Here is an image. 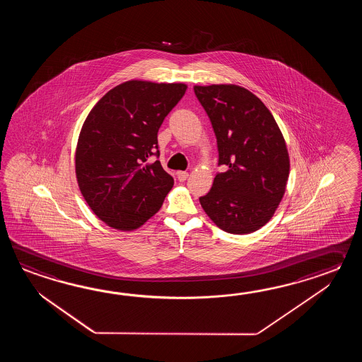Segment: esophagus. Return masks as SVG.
<instances>
[{
  "label": "esophagus",
  "instance_id": "1",
  "mask_svg": "<svg viewBox=\"0 0 362 362\" xmlns=\"http://www.w3.org/2000/svg\"><path fill=\"white\" fill-rule=\"evenodd\" d=\"M189 177V173L187 172H185V170H180L177 172V178L180 182H184L186 181V178Z\"/></svg>",
  "mask_w": 362,
  "mask_h": 362
}]
</instances>
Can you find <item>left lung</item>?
<instances>
[{
	"label": "left lung",
	"instance_id": "8db88e82",
	"mask_svg": "<svg viewBox=\"0 0 362 362\" xmlns=\"http://www.w3.org/2000/svg\"><path fill=\"white\" fill-rule=\"evenodd\" d=\"M217 139L218 165L204 212L231 234L259 230L274 215L285 194L290 159L285 139L269 110L238 85L194 86Z\"/></svg>",
	"mask_w": 362,
	"mask_h": 362
}]
</instances>
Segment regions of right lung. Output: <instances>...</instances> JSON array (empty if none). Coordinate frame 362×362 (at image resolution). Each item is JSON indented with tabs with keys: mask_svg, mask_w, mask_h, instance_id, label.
<instances>
[{
	"mask_svg": "<svg viewBox=\"0 0 362 362\" xmlns=\"http://www.w3.org/2000/svg\"><path fill=\"white\" fill-rule=\"evenodd\" d=\"M186 85L131 80L106 93L85 119L77 141V184L103 223L134 230L154 216L173 186L159 160L158 131Z\"/></svg>",
	"mask_w": 362,
	"mask_h": 362,
	"instance_id": "1",
	"label": "right lung"
}]
</instances>
